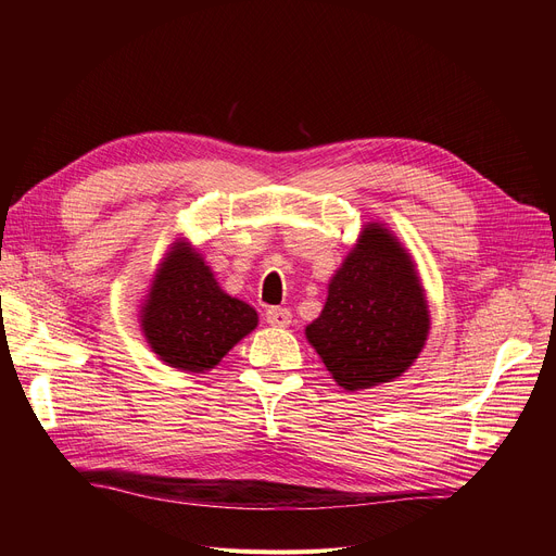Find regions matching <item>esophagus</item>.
Wrapping results in <instances>:
<instances>
[{
	"mask_svg": "<svg viewBox=\"0 0 556 556\" xmlns=\"http://www.w3.org/2000/svg\"><path fill=\"white\" fill-rule=\"evenodd\" d=\"M290 311L288 308H283V306H270L268 311H266V323L270 325V327H288L290 325Z\"/></svg>",
	"mask_w": 556,
	"mask_h": 556,
	"instance_id": "esophagus-1",
	"label": "esophagus"
}]
</instances>
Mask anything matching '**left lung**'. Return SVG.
Here are the masks:
<instances>
[{
	"instance_id": "left-lung-1",
	"label": "left lung",
	"mask_w": 556,
	"mask_h": 556,
	"mask_svg": "<svg viewBox=\"0 0 556 556\" xmlns=\"http://www.w3.org/2000/svg\"><path fill=\"white\" fill-rule=\"evenodd\" d=\"M424 288L401 243L378 223L365 227L329 283L306 338L349 392L388 383L415 363L428 338Z\"/></svg>"
}]
</instances>
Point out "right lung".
I'll return each instance as SVG.
<instances>
[{
    "instance_id": "obj_1",
    "label": "right lung",
    "mask_w": 556,
    "mask_h": 556,
    "mask_svg": "<svg viewBox=\"0 0 556 556\" xmlns=\"http://www.w3.org/2000/svg\"><path fill=\"white\" fill-rule=\"evenodd\" d=\"M256 323V311L223 293L210 266L185 245L162 263L141 315L153 352L166 365L195 374L218 365Z\"/></svg>"
}]
</instances>
